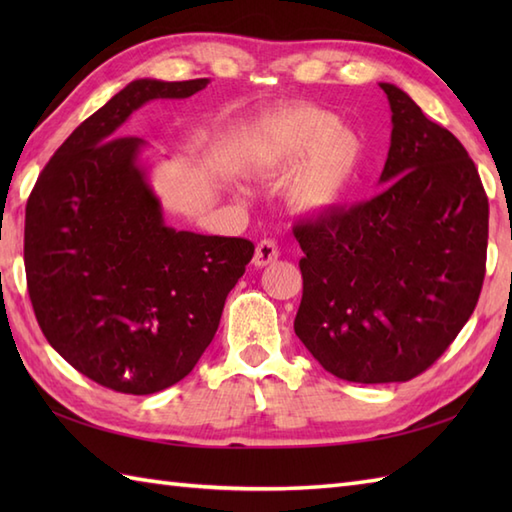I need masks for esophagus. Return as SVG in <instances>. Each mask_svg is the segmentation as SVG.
<instances>
[{"label":"esophagus","instance_id":"obj_1","mask_svg":"<svg viewBox=\"0 0 512 512\" xmlns=\"http://www.w3.org/2000/svg\"><path fill=\"white\" fill-rule=\"evenodd\" d=\"M277 257H279V250H277V244L273 242V239H262V242H259L255 248L253 264L262 268V266L277 262Z\"/></svg>","mask_w":512,"mask_h":512}]
</instances>
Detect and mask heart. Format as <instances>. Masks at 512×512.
<instances>
[{"mask_svg": "<svg viewBox=\"0 0 512 512\" xmlns=\"http://www.w3.org/2000/svg\"><path fill=\"white\" fill-rule=\"evenodd\" d=\"M244 151L250 167L268 176L297 167L288 200L308 213L339 206L363 162L361 138L314 105H290L262 116L248 132Z\"/></svg>", "mask_w": 512, "mask_h": 512, "instance_id": "heart-1", "label": "heart"}]
</instances>
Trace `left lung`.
<instances>
[{
  "mask_svg": "<svg viewBox=\"0 0 512 512\" xmlns=\"http://www.w3.org/2000/svg\"><path fill=\"white\" fill-rule=\"evenodd\" d=\"M391 143L376 198L292 228L303 250L295 332L325 372L405 383L431 367L473 314L486 273L488 198L449 129L380 83Z\"/></svg>",
  "mask_w": 512,
  "mask_h": 512,
  "instance_id": "left-lung-1",
  "label": "left lung"
}]
</instances>
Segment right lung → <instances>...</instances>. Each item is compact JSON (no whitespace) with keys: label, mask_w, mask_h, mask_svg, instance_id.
<instances>
[{"label":"right lung","mask_w":512,"mask_h":512,"mask_svg":"<svg viewBox=\"0 0 512 512\" xmlns=\"http://www.w3.org/2000/svg\"><path fill=\"white\" fill-rule=\"evenodd\" d=\"M206 85L132 81L54 151L26 204L39 328L76 372L121 394H156L191 372L255 253L244 237L171 228L140 162L147 143L121 136L138 107Z\"/></svg>","instance_id":"obj_1"}]
</instances>
